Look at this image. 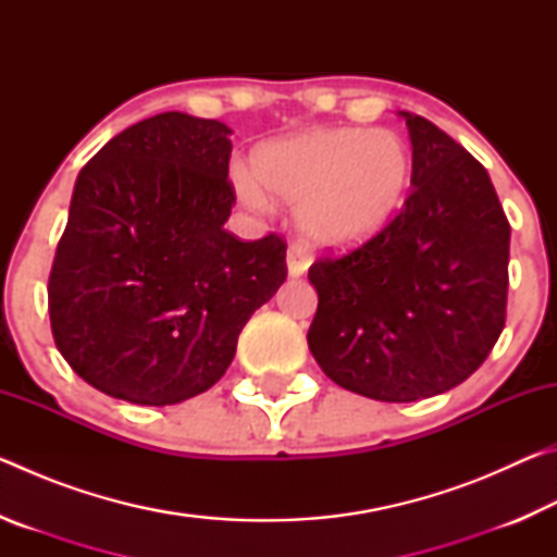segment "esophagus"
I'll use <instances>...</instances> for the list:
<instances>
[{"label": "esophagus", "mask_w": 557, "mask_h": 557, "mask_svg": "<svg viewBox=\"0 0 557 557\" xmlns=\"http://www.w3.org/2000/svg\"><path fill=\"white\" fill-rule=\"evenodd\" d=\"M312 265V250L305 243H292L287 250V270L289 277H299Z\"/></svg>", "instance_id": "1"}]
</instances>
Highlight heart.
<instances>
[{
    "label": "heart",
    "mask_w": 557,
    "mask_h": 557,
    "mask_svg": "<svg viewBox=\"0 0 557 557\" xmlns=\"http://www.w3.org/2000/svg\"><path fill=\"white\" fill-rule=\"evenodd\" d=\"M252 175L238 166L233 186L252 209L268 194L297 206L301 231L322 245H356L379 233L408 191L412 159L391 129L317 127L262 145Z\"/></svg>",
    "instance_id": "b5f03b06"
}]
</instances>
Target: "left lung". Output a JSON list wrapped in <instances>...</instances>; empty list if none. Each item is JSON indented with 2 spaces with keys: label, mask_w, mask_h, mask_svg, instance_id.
I'll return each mask as SVG.
<instances>
[{
  "label": "left lung",
  "mask_w": 557,
  "mask_h": 557,
  "mask_svg": "<svg viewBox=\"0 0 557 557\" xmlns=\"http://www.w3.org/2000/svg\"><path fill=\"white\" fill-rule=\"evenodd\" d=\"M400 117L412 145L400 213L309 268V351L336 385L383 403L440 395L486 361L506 324L511 243L486 169L430 120Z\"/></svg>",
  "instance_id": "1"
}]
</instances>
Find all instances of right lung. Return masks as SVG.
I'll return each instance as SVG.
<instances>
[{"label": "right lung", "instance_id": "obj_1", "mask_svg": "<svg viewBox=\"0 0 557 557\" xmlns=\"http://www.w3.org/2000/svg\"><path fill=\"white\" fill-rule=\"evenodd\" d=\"M231 127L162 112L122 129L75 178L49 275L53 342L92 388L176 405L228 369L238 334L287 277L277 233L223 228Z\"/></svg>", "mask_w": 557, "mask_h": 557}]
</instances>
